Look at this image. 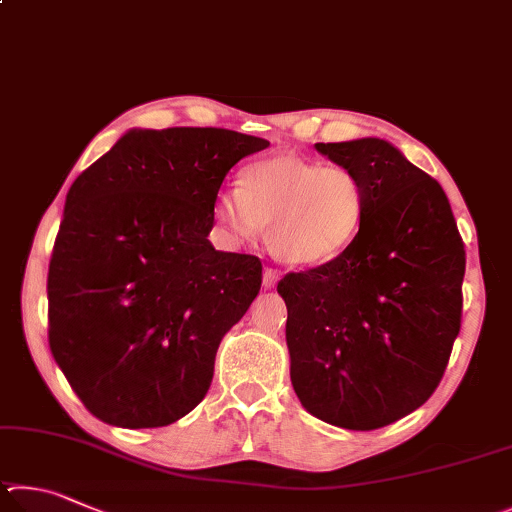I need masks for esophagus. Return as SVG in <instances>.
Listing matches in <instances>:
<instances>
[{"label": "esophagus", "mask_w": 512, "mask_h": 512, "mask_svg": "<svg viewBox=\"0 0 512 512\" xmlns=\"http://www.w3.org/2000/svg\"><path fill=\"white\" fill-rule=\"evenodd\" d=\"M279 276H281V272L276 270V267H265V272H263V285H265V288H274L276 281H279Z\"/></svg>", "instance_id": "obj_1"}]
</instances>
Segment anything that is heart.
I'll return each mask as SVG.
<instances>
[{"mask_svg":"<svg viewBox=\"0 0 512 512\" xmlns=\"http://www.w3.org/2000/svg\"><path fill=\"white\" fill-rule=\"evenodd\" d=\"M213 213L242 240L267 229V247L281 261L317 265L342 254L360 233L366 195L344 166L279 155L242 168L238 188L220 193Z\"/></svg>","mask_w":512,"mask_h":512,"instance_id":"1","label":"heart"}]
</instances>
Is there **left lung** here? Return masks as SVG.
I'll use <instances>...</instances> for the list:
<instances>
[{"instance_id": "8db88e82", "label": "left lung", "mask_w": 512, "mask_h": 512, "mask_svg": "<svg viewBox=\"0 0 512 512\" xmlns=\"http://www.w3.org/2000/svg\"><path fill=\"white\" fill-rule=\"evenodd\" d=\"M366 195L362 229L342 254L288 272L290 378L301 405L369 432L425 405L461 330L465 247L447 195L382 139L317 143Z\"/></svg>"}]
</instances>
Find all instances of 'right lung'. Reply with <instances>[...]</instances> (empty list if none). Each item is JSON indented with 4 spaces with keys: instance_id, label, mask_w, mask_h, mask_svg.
Masks as SVG:
<instances>
[{
    "instance_id": "1",
    "label": "right lung",
    "mask_w": 512,
    "mask_h": 512,
    "mask_svg": "<svg viewBox=\"0 0 512 512\" xmlns=\"http://www.w3.org/2000/svg\"><path fill=\"white\" fill-rule=\"evenodd\" d=\"M270 141L132 130L71 184L47 276L49 348L89 414L143 429L200 405L215 353L263 283L206 236L224 175Z\"/></svg>"
}]
</instances>
